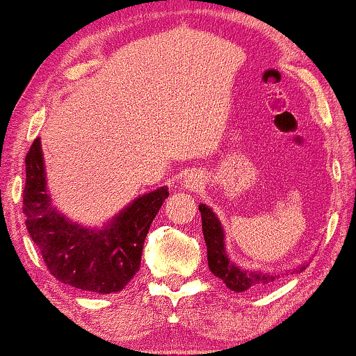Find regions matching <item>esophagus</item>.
Masks as SVG:
<instances>
[{
    "label": "esophagus",
    "instance_id": "obj_1",
    "mask_svg": "<svg viewBox=\"0 0 356 356\" xmlns=\"http://www.w3.org/2000/svg\"><path fill=\"white\" fill-rule=\"evenodd\" d=\"M184 187L188 188V191H193V188H199L202 184V177L197 172H191L186 179L182 181Z\"/></svg>",
    "mask_w": 356,
    "mask_h": 356
}]
</instances>
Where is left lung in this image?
Segmentation results:
<instances>
[{
	"mask_svg": "<svg viewBox=\"0 0 356 356\" xmlns=\"http://www.w3.org/2000/svg\"><path fill=\"white\" fill-rule=\"evenodd\" d=\"M199 210L202 215V232H204L207 245L209 268L215 276L222 279L228 289L235 292L259 289V287L271 284V282H274V279L279 277V274L274 273H263L258 271V269L250 271V269H241L240 266H236V264L228 258L227 250H225V233L218 217L213 213V210H211L210 207H207L205 204H200ZM305 266H307V264H304V266H300L298 269H292V271L289 269L287 273H300L304 271Z\"/></svg>",
	"mask_w": 356,
	"mask_h": 356,
	"instance_id": "left-lung-1",
	"label": "left lung"
}]
</instances>
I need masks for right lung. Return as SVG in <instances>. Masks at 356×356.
I'll return each mask as SVG.
<instances>
[{"label": "right lung", "instance_id": "1", "mask_svg": "<svg viewBox=\"0 0 356 356\" xmlns=\"http://www.w3.org/2000/svg\"><path fill=\"white\" fill-rule=\"evenodd\" d=\"M168 197V187H159L133 200L105 227H82L52 205L39 138L26 154V228L52 276L77 289L111 294L131 281L152 220Z\"/></svg>", "mask_w": 356, "mask_h": 356}]
</instances>
